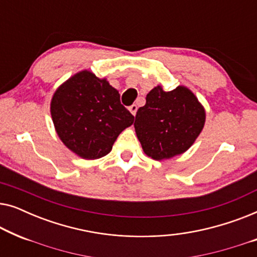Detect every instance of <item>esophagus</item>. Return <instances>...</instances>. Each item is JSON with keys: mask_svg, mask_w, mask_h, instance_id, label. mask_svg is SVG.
<instances>
[{"mask_svg": "<svg viewBox=\"0 0 257 257\" xmlns=\"http://www.w3.org/2000/svg\"><path fill=\"white\" fill-rule=\"evenodd\" d=\"M128 110H130V112H131V113L133 114V115H136V113H137V110H138V107H137V105H131V106L128 107Z\"/></svg>", "mask_w": 257, "mask_h": 257, "instance_id": "34e87169", "label": "esophagus"}]
</instances>
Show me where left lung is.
Returning a JSON list of instances; mask_svg holds the SVG:
<instances>
[{
	"mask_svg": "<svg viewBox=\"0 0 257 257\" xmlns=\"http://www.w3.org/2000/svg\"><path fill=\"white\" fill-rule=\"evenodd\" d=\"M206 111L188 87L157 85L136 114L135 130L146 156L161 161L185 153L201 133Z\"/></svg>",
	"mask_w": 257,
	"mask_h": 257,
	"instance_id": "obj_1",
	"label": "left lung"
}]
</instances>
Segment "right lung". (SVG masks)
I'll return each mask as SVG.
<instances>
[{"instance_id":"add662e5","label":"right lung","mask_w":257,"mask_h":257,"mask_svg":"<svg viewBox=\"0 0 257 257\" xmlns=\"http://www.w3.org/2000/svg\"><path fill=\"white\" fill-rule=\"evenodd\" d=\"M50 113L62 143L86 160L110 153L118 136L135 120L120 104L118 90L89 70L75 73L57 87Z\"/></svg>"}]
</instances>
